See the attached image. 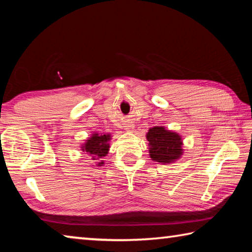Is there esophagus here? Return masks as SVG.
<instances>
[{"mask_svg":"<svg viewBox=\"0 0 252 252\" xmlns=\"http://www.w3.org/2000/svg\"><path fill=\"white\" fill-rule=\"evenodd\" d=\"M125 127H126V130L127 132H131V131H133V126H132L131 125H126Z\"/></svg>","mask_w":252,"mask_h":252,"instance_id":"obj_1","label":"esophagus"}]
</instances>
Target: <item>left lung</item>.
I'll return each mask as SVG.
<instances>
[{"mask_svg": "<svg viewBox=\"0 0 252 252\" xmlns=\"http://www.w3.org/2000/svg\"><path fill=\"white\" fill-rule=\"evenodd\" d=\"M146 138L149 141V156L155 162L174 163L183 156L182 136L178 132L156 126L149 129Z\"/></svg>", "mask_w": 252, "mask_h": 252, "instance_id": "left-lung-1", "label": "left lung"}]
</instances>
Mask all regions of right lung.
Returning <instances> with one entry per match:
<instances>
[{"label":"right lung","instance_id":"right-lung-1","mask_svg":"<svg viewBox=\"0 0 252 252\" xmlns=\"http://www.w3.org/2000/svg\"><path fill=\"white\" fill-rule=\"evenodd\" d=\"M111 133H93L85 140L81 146V150L87 152V155L92 157V160L95 161L93 167H102L104 164L103 158L108 155L110 150Z\"/></svg>","mask_w":252,"mask_h":252}]
</instances>
